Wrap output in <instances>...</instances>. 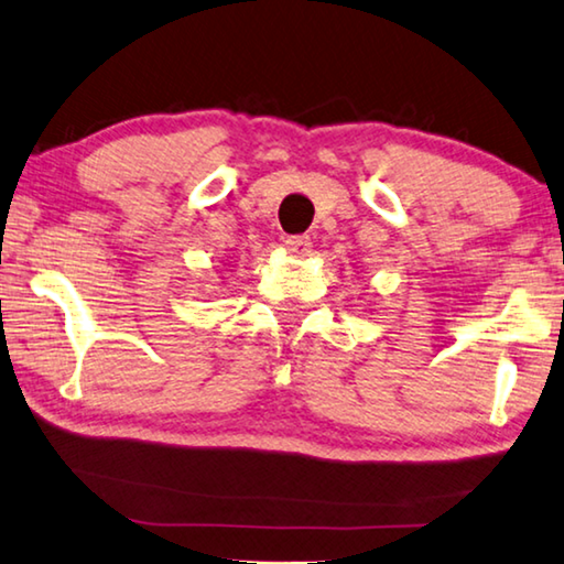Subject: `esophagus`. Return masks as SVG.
Masks as SVG:
<instances>
[{
  "instance_id": "34e87169",
  "label": "esophagus",
  "mask_w": 564,
  "mask_h": 564,
  "mask_svg": "<svg viewBox=\"0 0 564 564\" xmlns=\"http://www.w3.org/2000/svg\"><path fill=\"white\" fill-rule=\"evenodd\" d=\"M282 247L288 249L292 257H307L312 252V242L310 237H284Z\"/></svg>"
}]
</instances>
